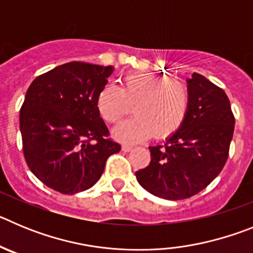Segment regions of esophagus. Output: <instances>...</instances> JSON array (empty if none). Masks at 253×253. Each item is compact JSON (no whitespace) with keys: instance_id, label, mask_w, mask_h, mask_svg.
<instances>
[{"instance_id":"esophagus-1","label":"esophagus","mask_w":253,"mask_h":253,"mask_svg":"<svg viewBox=\"0 0 253 253\" xmlns=\"http://www.w3.org/2000/svg\"><path fill=\"white\" fill-rule=\"evenodd\" d=\"M131 149H133V146H129V144H124V146L122 147L123 152H130Z\"/></svg>"}]
</instances>
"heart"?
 <instances>
[{
    "label": "heart",
    "instance_id": "1",
    "mask_svg": "<svg viewBox=\"0 0 253 253\" xmlns=\"http://www.w3.org/2000/svg\"><path fill=\"white\" fill-rule=\"evenodd\" d=\"M135 115L114 129L123 143L146 140L152 135L167 138L184 125L190 109V93L182 82L151 72L125 75L122 84H106L96 97V109L109 124H115L130 111Z\"/></svg>",
    "mask_w": 253,
    "mask_h": 253
}]
</instances>
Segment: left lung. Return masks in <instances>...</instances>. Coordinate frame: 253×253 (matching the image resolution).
<instances>
[{
    "label": "left lung",
    "mask_w": 253,
    "mask_h": 253,
    "mask_svg": "<svg viewBox=\"0 0 253 253\" xmlns=\"http://www.w3.org/2000/svg\"><path fill=\"white\" fill-rule=\"evenodd\" d=\"M186 84L190 109L184 125L163 146L149 147L151 162L135 172L143 189L167 200L205 189L224 167L233 137L234 116L224 91L199 73Z\"/></svg>",
    "instance_id": "8db88e82"
}]
</instances>
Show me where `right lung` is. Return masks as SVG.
Here are the masks:
<instances>
[{
	"mask_svg": "<svg viewBox=\"0 0 253 253\" xmlns=\"http://www.w3.org/2000/svg\"><path fill=\"white\" fill-rule=\"evenodd\" d=\"M111 66L69 62L31 82L20 110L22 151L31 172L58 193L73 195L99 181L120 146L96 109Z\"/></svg>",
	"mask_w": 253,
	"mask_h": 253,
	"instance_id": "right-lung-1",
	"label": "right lung"
}]
</instances>
